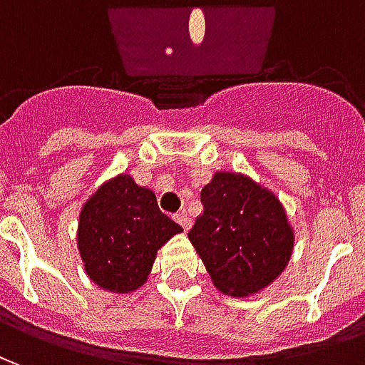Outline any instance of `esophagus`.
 I'll return each mask as SVG.
<instances>
[{
    "mask_svg": "<svg viewBox=\"0 0 365 365\" xmlns=\"http://www.w3.org/2000/svg\"><path fill=\"white\" fill-rule=\"evenodd\" d=\"M174 219H175V222H180V225H182L183 230H190L191 229V219H190V217H187V213L175 215Z\"/></svg>",
    "mask_w": 365,
    "mask_h": 365,
    "instance_id": "obj_1",
    "label": "esophagus"
}]
</instances>
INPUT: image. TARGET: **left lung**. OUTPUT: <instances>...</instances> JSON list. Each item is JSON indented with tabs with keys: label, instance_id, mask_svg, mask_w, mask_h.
<instances>
[{
	"label": "left lung",
	"instance_id": "8db88e82",
	"mask_svg": "<svg viewBox=\"0 0 365 365\" xmlns=\"http://www.w3.org/2000/svg\"><path fill=\"white\" fill-rule=\"evenodd\" d=\"M203 213L187 232L215 287L248 297L282 274L293 229L279 199L245 174L217 172L201 190Z\"/></svg>",
	"mask_w": 365,
	"mask_h": 365
}]
</instances>
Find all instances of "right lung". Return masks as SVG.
<instances>
[{"instance_id":"obj_1","label":"right lung","mask_w":365,"mask_h":365,"mask_svg":"<svg viewBox=\"0 0 365 365\" xmlns=\"http://www.w3.org/2000/svg\"><path fill=\"white\" fill-rule=\"evenodd\" d=\"M182 230L160 211L154 191L119 174L83 203L78 250L91 282L130 293L148 279L160 248Z\"/></svg>"}]
</instances>
